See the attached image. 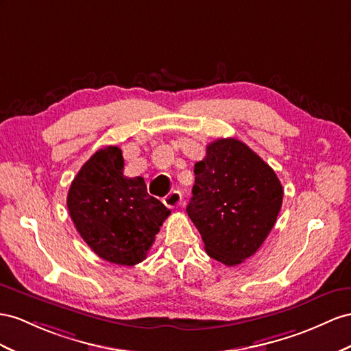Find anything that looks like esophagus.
Instances as JSON below:
<instances>
[{"label":"esophagus","instance_id":"1","mask_svg":"<svg viewBox=\"0 0 351 351\" xmlns=\"http://www.w3.org/2000/svg\"><path fill=\"white\" fill-rule=\"evenodd\" d=\"M181 202H182V195H181V193H178V191L169 193L165 197V204L170 209H175V208H178V206H181Z\"/></svg>","mask_w":351,"mask_h":351}]
</instances>
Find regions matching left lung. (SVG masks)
Masks as SVG:
<instances>
[{
  "instance_id": "left-lung-1",
  "label": "left lung",
  "mask_w": 351,
  "mask_h": 351,
  "mask_svg": "<svg viewBox=\"0 0 351 351\" xmlns=\"http://www.w3.org/2000/svg\"><path fill=\"white\" fill-rule=\"evenodd\" d=\"M194 175L186 213L206 252L228 267L243 263L261 247L280 212L283 188L277 175L234 138L209 143Z\"/></svg>"
}]
</instances>
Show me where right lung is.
Listing matches in <instances>:
<instances>
[{"instance_id": "add662e5", "label": "right lung", "mask_w": 351, "mask_h": 351, "mask_svg": "<svg viewBox=\"0 0 351 351\" xmlns=\"http://www.w3.org/2000/svg\"><path fill=\"white\" fill-rule=\"evenodd\" d=\"M123 169L119 147L96 151L71 184L66 206L80 236L96 255L130 267L147 258L170 210L148 194L143 178L124 176Z\"/></svg>"}]
</instances>
